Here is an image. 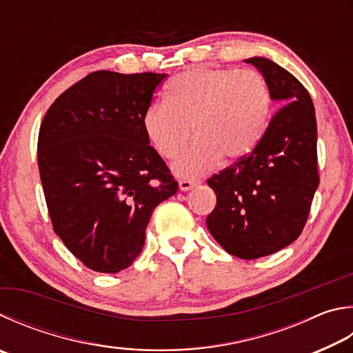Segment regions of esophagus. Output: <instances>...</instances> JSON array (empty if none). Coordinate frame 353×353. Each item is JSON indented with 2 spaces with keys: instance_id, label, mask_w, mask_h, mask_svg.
<instances>
[{
  "instance_id": "1",
  "label": "esophagus",
  "mask_w": 353,
  "mask_h": 353,
  "mask_svg": "<svg viewBox=\"0 0 353 353\" xmlns=\"http://www.w3.org/2000/svg\"><path fill=\"white\" fill-rule=\"evenodd\" d=\"M196 185L194 181H188V179H183V181H179V188L181 191H190Z\"/></svg>"
}]
</instances>
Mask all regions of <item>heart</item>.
Segmentation results:
<instances>
[{
	"mask_svg": "<svg viewBox=\"0 0 353 353\" xmlns=\"http://www.w3.org/2000/svg\"><path fill=\"white\" fill-rule=\"evenodd\" d=\"M270 92L259 72L233 68H193L179 74L166 89V100L152 103L143 115L150 142L165 159L181 154L174 171L197 176L221 162L250 154L264 136Z\"/></svg>",
	"mask_w": 353,
	"mask_h": 353,
	"instance_id": "1",
	"label": "heart"
}]
</instances>
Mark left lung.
I'll list each match as a JSON object with an SVG mask.
<instances>
[{
	"label": "left lung",
	"mask_w": 353,
	"mask_h": 353,
	"mask_svg": "<svg viewBox=\"0 0 353 353\" xmlns=\"http://www.w3.org/2000/svg\"><path fill=\"white\" fill-rule=\"evenodd\" d=\"M264 77L273 115L256 148L238 163L208 179L217 202L207 227L227 253L258 259L298 238L318 188L316 119L307 89L288 70L252 57Z\"/></svg>",
	"instance_id": "obj_1"
}]
</instances>
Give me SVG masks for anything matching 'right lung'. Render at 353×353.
<instances>
[{"label": "right lung", "mask_w": 353, "mask_h": 353, "mask_svg": "<svg viewBox=\"0 0 353 353\" xmlns=\"http://www.w3.org/2000/svg\"><path fill=\"white\" fill-rule=\"evenodd\" d=\"M165 79L97 70L63 92L43 119L38 170L49 216L69 252L91 270L130 267L152 211L177 193L143 128Z\"/></svg>", "instance_id": "1"}]
</instances>
